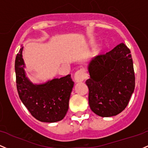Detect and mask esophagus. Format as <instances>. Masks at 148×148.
<instances>
[{"label":"esophagus","instance_id":"1","mask_svg":"<svg viewBox=\"0 0 148 148\" xmlns=\"http://www.w3.org/2000/svg\"><path fill=\"white\" fill-rule=\"evenodd\" d=\"M86 77V74L85 71L82 69H80L74 74V81L77 83L82 82L85 79Z\"/></svg>","mask_w":148,"mask_h":148}]
</instances>
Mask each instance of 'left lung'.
I'll use <instances>...</instances> for the list:
<instances>
[{
	"mask_svg": "<svg viewBox=\"0 0 148 148\" xmlns=\"http://www.w3.org/2000/svg\"><path fill=\"white\" fill-rule=\"evenodd\" d=\"M89 106L103 117L116 116L127 106L135 88L131 51L124 43L93 58L88 65Z\"/></svg>",
	"mask_w": 148,
	"mask_h": 148,
	"instance_id": "8db88e82",
	"label": "left lung"
}]
</instances>
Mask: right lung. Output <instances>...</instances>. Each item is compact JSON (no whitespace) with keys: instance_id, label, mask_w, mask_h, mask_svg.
Instances as JSON below:
<instances>
[{"instance_id":"right-lung-1","label":"right lung","mask_w":148,"mask_h":148,"mask_svg":"<svg viewBox=\"0 0 148 148\" xmlns=\"http://www.w3.org/2000/svg\"><path fill=\"white\" fill-rule=\"evenodd\" d=\"M23 47L16 56L14 69L19 97L32 116L42 122L53 123L65 116L74 82L70 74L34 84L27 77L22 58Z\"/></svg>"}]
</instances>
